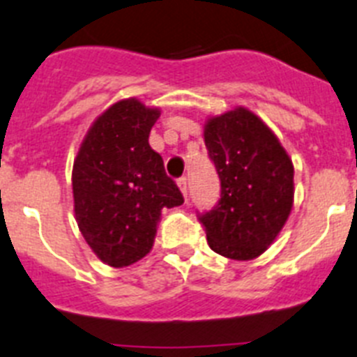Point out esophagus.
Segmentation results:
<instances>
[{"mask_svg": "<svg viewBox=\"0 0 357 357\" xmlns=\"http://www.w3.org/2000/svg\"><path fill=\"white\" fill-rule=\"evenodd\" d=\"M178 187H179V190L183 192V197H185V199H188V179L187 178H179L178 179Z\"/></svg>", "mask_w": 357, "mask_h": 357, "instance_id": "esophagus-1", "label": "esophagus"}]
</instances>
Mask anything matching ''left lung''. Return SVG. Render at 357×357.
<instances>
[{"label":"left lung","mask_w":357,"mask_h":357,"mask_svg":"<svg viewBox=\"0 0 357 357\" xmlns=\"http://www.w3.org/2000/svg\"><path fill=\"white\" fill-rule=\"evenodd\" d=\"M204 145L221 179V199L199 215L208 246L228 259H255L277 238L293 208V161L246 107L212 116L204 123Z\"/></svg>","instance_id":"1"}]
</instances>
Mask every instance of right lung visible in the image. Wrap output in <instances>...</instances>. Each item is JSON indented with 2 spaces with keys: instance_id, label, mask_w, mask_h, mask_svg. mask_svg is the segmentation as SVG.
Segmentation results:
<instances>
[{
  "instance_id": "right-lung-1",
  "label": "right lung",
  "mask_w": 357,
  "mask_h": 357,
  "mask_svg": "<svg viewBox=\"0 0 357 357\" xmlns=\"http://www.w3.org/2000/svg\"><path fill=\"white\" fill-rule=\"evenodd\" d=\"M158 119V107L136 98L116 102L93 122L73 161L77 225L95 255L113 268L144 259L161 210L183 204L178 185L149 145Z\"/></svg>"
}]
</instances>
